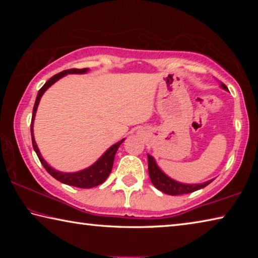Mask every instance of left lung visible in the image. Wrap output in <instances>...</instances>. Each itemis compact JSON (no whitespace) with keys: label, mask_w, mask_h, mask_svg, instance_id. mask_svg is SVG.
I'll return each mask as SVG.
<instances>
[{"label":"left lung","mask_w":258,"mask_h":258,"mask_svg":"<svg viewBox=\"0 0 258 258\" xmlns=\"http://www.w3.org/2000/svg\"><path fill=\"white\" fill-rule=\"evenodd\" d=\"M221 87L225 91H229L223 83H221ZM148 171H149V176L157 189L164 192L166 195L171 196H177V195H184V194H191L197 190L203 189V187L207 186L209 183H212L213 180H208L204 183H196V184H187V183H182L176 180H173L172 177L161 171L159 166L157 165L156 159L151 155L148 154Z\"/></svg>","instance_id":"left-lung-1"}]
</instances>
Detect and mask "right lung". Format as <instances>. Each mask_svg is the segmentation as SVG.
I'll return each instance as SVG.
<instances>
[{
  "label": "right lung",
  "instance_id": "right-lung-1",
  "mask_svg": "<svg viewBox=\"0 0 258 258\" xmlns=\"http://www.w3.org/2000/svg\"><path fill=\"white\" fill-rule=\"evenodd\" d=\"M90 69L89 68H84V69H67V71H63L56 75L52 76L49 81H47L44 85L42 86V89L38 91L37 97H36V101H35L34 108H33V117H32V125H30V133H32V142H33V148L36 155L38 157V159L43 165V167L46 169V172L50 174V175L53 176L55 180H58L61 183H64V184L72 185V186H77V187H82V189H90V187L93 186H98L107 180V177L110 174L111 169H112V165H113V159H115V155L117 150H118L119 146L124 142V140H120L115 145H112L110 148L104 151V154L100 157V158L95 161L94 164L89 166L87 168L82 169V171L78 172H73V173H67V172H60L56 171L53 167L46 163L43 158L40 149L36 145V141H35L34 138V119L35 116H36V111H37V107L38 103L41 101L42 95L44 94L45 91L49 89L51 85H53L56 81H59L60 78L64 77L68 74H86L89 73Z\"/></svg>",
  "mask_w": 258,
  "mask_h": 258
}]
</instances>
